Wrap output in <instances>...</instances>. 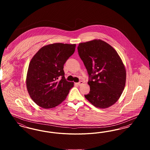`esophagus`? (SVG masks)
I'll return each instance as SVG.
<instances>
[{
    "label": "esophagus",
    "mask_w": 150,
    "mask_h": 150,
    "mask_svg": "<svg viewBox=\"0 0 150 150\" xmlns=\"http://www.w3.org/2000/svg\"><path fill=\"white\" fill-rule=\"evenodd\" d=\"M78 86H81V85H82L83 84V82L82 81H80L79 83H76Z\"/></svg>",
    "instance_id": "esophagus-1"
}]
</instances>
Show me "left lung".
Segmentation results:
<instances>
[{
	"label": "left lung",
	"mask_w": 150,
	"mask_h": 150,
	"mask_svg": "<svg viewBox=\"0 0 150 150\" xmlns=\"http://www.w3.org/2000/svg\"><path fill=\"white\" fill-rule=\"evenodd\" d=\"M79 56L89 75L90 92L85 97L93 106L105 108L120 98L126 81V71L117 52L101 40L80 43Z\"/></svg>",
	"instance_id": "left-lung-1"
}]
</instances>
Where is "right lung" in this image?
Listing matches in <instances>:
<instances>
[{
    "label": "right lung",
    "instance_id": "right-lung-1",
    "mask_svg": "<svg viewBox=\"0 0 150 150\" xmlns=\"http://www.w3.org/2000/svg\"><path fill=\"white\" fill-rule=\"evenodd\" d=\"M75 44L54 43L38 50L29 64L26 86L31 99L44 108L64 100L74 83L64 77V65L75 52Z\"/></svg>",
    "mask_w": 150,
    "mask_h": 150
}]
</instances>
